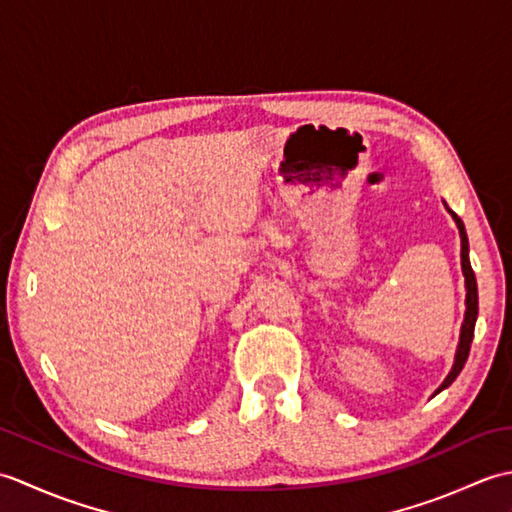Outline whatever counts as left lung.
Instances as JSON below:
<instances>
[{
  "label": "left lung",
  "mask_w": 512,
  "mask_h": 512,
  "mask_svg": "<svg viewBox=\"0 0 512 512\" xmlns=\"http://www.w3.org/2000/svg\"><path fill=\"white\" fill-rule=\"evenodd\" d=\"M447 211L451 213V217L455 220V224H458V231H460V239H462V273H464V284H466V312H464V323H462V332H460V343H458V352H455V363L451 367L449 376L444 378V383L438 387V391L447 389L455 378H458V374L462 372V367L466 363V358H469V352H471V341H473V332H475V321H477V281H475V273L471 268V262H469V237H466V231H464V224L458 215H455L449 206ZM436 391V394H438Z\"/></svg>",
  "instance_id": "1"
}]
</instances>
